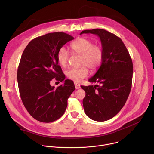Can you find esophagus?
<instances>
[{"label":"esophagus","mask_w":154,"mask_h":154,"mask_svg":"<svg viewBox=\"0 0 154 154\" xmlns=\"http://www.w3.org/2000/svg\"><path fill=\"white\" fill-rule=\"evenodd\" d=\"M74 85H75V87L76 89H79L80 88V85L77 82H74Z\"/></svg>","instance_id":"esophagus-1"}]
</instances>
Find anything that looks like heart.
<instances>
[{"mask_svg":"<svg viewBox=\"0 0 154 154\" xmlns=\"http://www.w3.org/2000/svg\"><path fill=\"white\" fill-rule=\"evenodd\" d=\"M70 48L73 52L82 55L81 65L85 66L71 68L66 72V75L69 79L79 82L88 75L87 67L91 71H95L101 65L103 58V48L100 45H93L91 40L85 38L75 39L71 43ZM69 58V53L65 48L62 47L58 50L57 59L61 66L67 64Z\"/></svg>","mask_w":154,"mask_h":154,"instance_id":"1","label":"heart"}]
</instances>
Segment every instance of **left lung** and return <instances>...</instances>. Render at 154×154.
Returning a JSON list of instances; mask_svg holds the SVG:
<instances>
[{
  "instance_id": "1",
  "label": "left lung",
  "mask_w": 154,
  "mask_h": 154,
  "mask_svg": "<svg viewBox=\"0 0 154 154\" xmlns=\"http://www.w3.org/2000/svg\"><path fill=\"white\" fill-rule=\"evenodd\" d=\"M100 39L103 58L100 68L88 81L99 85L81 86L86 93L83 100L85 114L96 121H105L116 115L129 96L133 77V63L121 38L103 29L86 30Z\"/></svg>"
}]
</instances>
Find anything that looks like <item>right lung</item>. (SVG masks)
<instances>
[{"instance_id": "add662e5", "label": "right lung", "mask_w": 154, "mask_h": 154, "mask_svg": "<svg viewBox=\"0 0 154 154\" xmlns=\"http://www.w3.org/2000/svg\"><path fill=\"white\" fill-rule=\"evenodd\" d=\"M72 39L63 32L48 33L32 39L21 56L17 74L19 93L27 112L37 121L51 122L61 117L75 90L74 82L68 79L57 88L50 84L53 79L60 82L65 79L57 55Z\"/></svg>"}]
</instances>
